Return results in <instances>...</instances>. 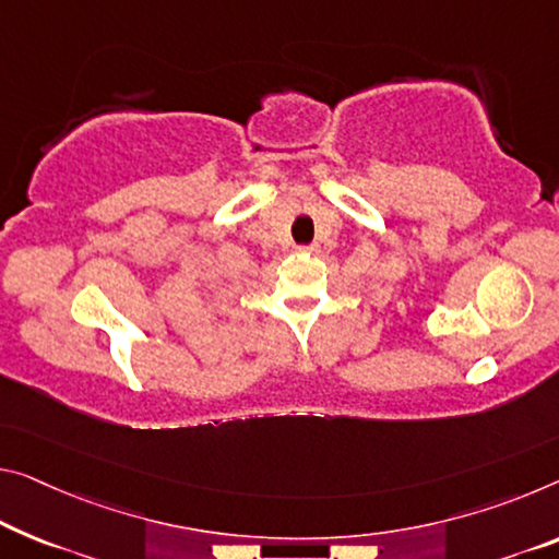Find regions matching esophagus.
Here are the masks:
<instances>
[{"label":"esophagus","mask_w":559,"mask_h":559,"mask_svg":"<svg viewBox=\"0 0 559 559\" xmlns=\"http://www.w3.org/2000/svg\"><path fill=\"white\" fill-rule=\"evenodd\" d=\"M297 252H299V254H317V252H320V247H317V245H309V247H297Z\"/></svg>","instance_id":"1"}]
</instances>
